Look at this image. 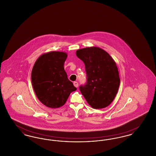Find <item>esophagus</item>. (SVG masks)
Segmentation results:
<instances>
[{
    "label": "esophagus",
    "mask_w": 156,
    "mask_h": 156,
    "mask_svg": "<svg viewBox=\"0 0 156 156\" xmlns=\"http://www.w3.org/2000/svg\"><path fill=\"white\" fill-rule=\"evenodd\" d=\"M74 85L76 88H78V83L77 82H74Z\"/></svg>",
    "instance_id": "1"
}]
</instances>
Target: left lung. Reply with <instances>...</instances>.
Wrapping results in <instances>:
<instances>
[{
  "label": "left lung",
  "mask_w": 156,
  "mask_h": 156,
  "mask_svg": "<svg viewBox=\"0 0 156 156\" xmlns=\"http://www.w3.org/2000/svg\"><path fill=\"white\" fill-rule=\"evenodd\" d=\"M76 56L84 62L87 82L80 86L82 95L94 109H102L113 102L120 85L119 71L111 56L98 47L79 49Z\"/></svg>",
  "instance_id": "8db88e82"
}]
</instances>
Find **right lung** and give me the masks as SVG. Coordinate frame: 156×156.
Segmentation results:
<instances>
[{"label": "right lung", "mask_w": 156, "mask_h": 156, "mask_svg": "<svg viewBox=\"0 0 156 156\" xmlns=\"http://www.w3.org/2000/svg\"><path fill=\"white\" fill-rule=\"evenodd\" d=\"M66 52L50 51L40 55L31 71V82L38 100L47 107L56 109L66 104L76 90L67 76L64 64Z\"/></svg>", "instance_id": "obj_1"}]
</instances>
